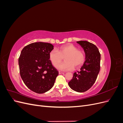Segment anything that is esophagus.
Returning a JSON list of instances; mask_svg holds the SVG:
<instances>
[{
    "instance_id": "obj_1",
    "label": "esophagus",
    "mask_w": 123,
    "mask_h": 123,
    "mask_svg": "<svg viewBox=\"0 0 123 123\" xmlns=\"http://www.w3.org/2000/svg\"><path fill=\"white\" fill-rule=\"evenodd\" d=\"M58 73H59V74H64V72H61V71H59Z\"/></svg>"
}]
</instances>
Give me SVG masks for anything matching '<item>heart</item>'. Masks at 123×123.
<instances>
[{
	"label": "heart",
	"instance_id": "1",
	"mask_svg": "<svg viewBox=\"0 0 123 123\" xmlns=\"http://www.w3.org/2000/svg\"><path fill=\"white\" fill-rule=\"evenodd\" d=\"M65 61L59 64L63 57ZM49 58L52 65L62 71L72 70L75 67L79 68L83 65L85 62V56L82 50L77 49V48L72 43L62 46L58 50L53 49L49 54Z\"/></svg>",
	"mask_w": 123,
	"mask_h": 123
}]
</instances>
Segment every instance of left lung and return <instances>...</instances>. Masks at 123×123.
<instances>
[{"label": "left lung", "mask_w": 123, "mask_h": 123, "mask_svg": "<svg viewBox=\"0 0 123 123\" xmlns=\"http://www.w3.org/2000/svg\"><path fill=\"white\" fill-rule=\"evenodd\" d=\"M84 50L86 60L80 71L73 73L68 83L74 91L84 92L89 90L95 83L100 70V54L95 45L87 41L77 42Z\"/></svg>", "instance_id": "1"}]
</instances>
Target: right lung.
Wrapping results in <instances>:
<instances>
[{
	"instance_id": "1",
	"label": "right lung",
	"mask_w": 123,
	"mask_h": 123,
	"mask_svg": "<svg viewBox=\"0 0 123 123\" xmlns=\"http://www.w3.org/2000/svg\"><path fill=\"white\" fill-rule=\"evenodd\" d=\"M53 47L50 43H30L23 48L18 59L22 80L26 86L37 93L50 90L58 75L49 58Z\"/></svg>"
}]
</instances>
